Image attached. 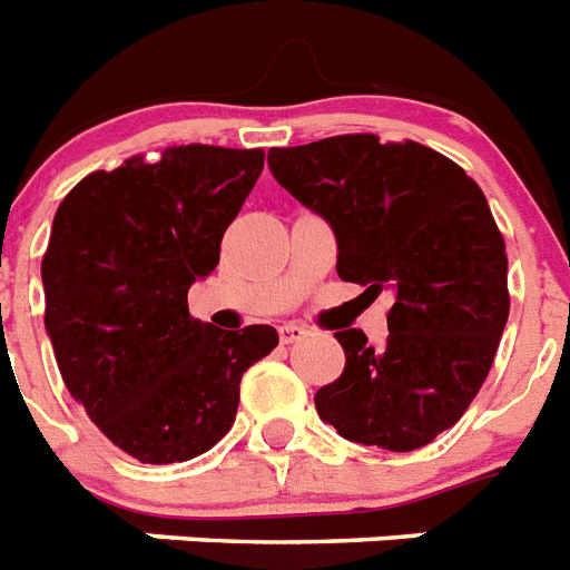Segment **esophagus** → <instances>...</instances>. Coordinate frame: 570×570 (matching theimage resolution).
Wrapping results in <instances>:
<instances>
[{"label":"esophagus","instance_id":"esophagus-1","mask_svg":"<svg viewBox=\"0 0 570 570\" xmlns=\"http://www.w3.org/2000/svg\"><path fill=\"white\" fill-rule=\"evenodd\" d=\"M308 335L306 326H299V323H282L279 326V341L282 344H297Z\"/></svg>","mask_w":570,"mask_h":570}]
</instances>
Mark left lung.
I'll return each mask as SVG.
<instances>
[{
    "label": "left lung",
    "mask_w": 570,
    "mask_h": 570,
    "mask_svg": "<svg viewBox=\"0 0 570 570\" xmlns=\"http://www.w3.org/2000/svg\"><path fill=\"white\" fill-rule=\"evenodd\" d=\"M267 167L330 223L341 279L394 297L382 347L335 332L347 362L314 394L321 421L367 448L430 444L471 406L507 330V247L485 194L435 149L376 135L271 149Z\"/></svg>",
    "instance_id": "8db88e82"
}]
</instances>
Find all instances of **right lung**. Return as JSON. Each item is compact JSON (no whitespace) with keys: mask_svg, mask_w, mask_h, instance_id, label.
Here are the masks:
<instances>
[{"mask_svg":"<svg viewBox=\"0 0 570 570\" xmlns=\"http://www.w3.org/2000/svg\"><path fill=\"white\" fill-rule=\"evenodd\" d=\"M264 170L262 149H167L90 173L55 212L40 279L72 400L144 465L188 462L232 430L240 376L279 335L188 314V288Z\"/></svg>","mask_w":570,"mask_h":570,"instance_id":"add662e5","label":"right lung"}]
</instances>
